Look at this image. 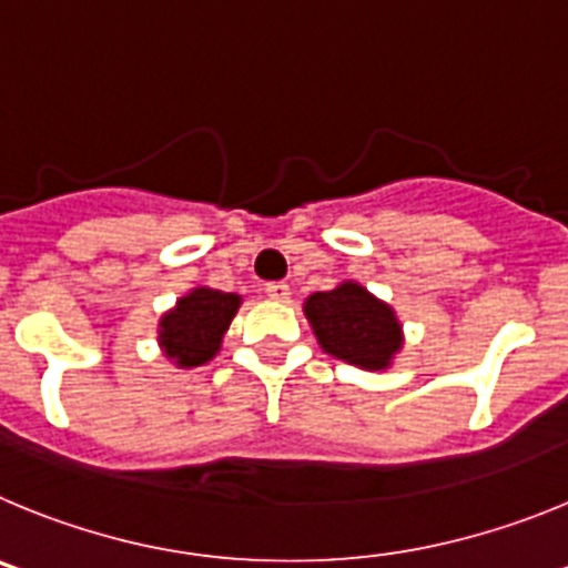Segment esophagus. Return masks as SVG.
Here are the masks:
<instances>
[{
  "label": "esophagus",
  "mask_w": 568,
  "mask_h": 568,
  "mask_svg": "<svg viewBox=\"0 0 568 568\" xmlns=\"http://www.w3.org/2000/svg\"><path fill=\"white\" fill-rule=\"evenodd\" d=\"M265 296H272L277 303H285L291 296V288L285 283H265Z\"/></svg>",
  "instance_id": "obj_1"
}]
</instances>
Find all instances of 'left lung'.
I'll list each match as a JSON object with an SVG mask.
<instances>
[{"label": "left lung", "mask_w": 568, "mask_h": 568, "mask_svg": "<svg viewBox=\"0 0 568 568\" xmlns=\"http://www.w3.org/2000/svg\"><path fill=\"white\" fill-rule=\"evenodd\" d=\"M305 316L325 354L362 371H385L402 351L396 311L354 280L311 294L305 300Z\"/></svg>", "instance_id": "left-lung-1"}]
</instances>
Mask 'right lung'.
<instances>
[{
    "instance_id": "1",
    "label": "right lung",
    "mask_w": 568,
    "mask_h": 568,
    "mask_svg": "<svg viewBox=\"0 0 568 568\" xmlns=\"http://www.w3.org/2000/svg\"><path fill=\"white\" fill-rule=\"evenodd\" d=\"M237 294L201 285L181 296L158 322V345L178 367H197L221 351L223 334L240 308Z\"/></svg>"
}]
</instances>
